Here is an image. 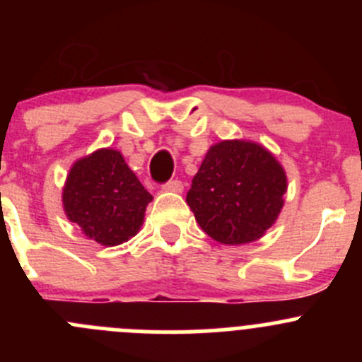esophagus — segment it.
Returning a JSON list of instances; mask_svg holds the SVG:
<instances>
[{
  "instance_id": "esophagus-1",
  "label": "esophagus",
  "mask_w": 362,
  "mask_h": 362,
  "mask_svg": "<svg viewBox=\"0 0 362 362\" xmlns=\"http://www.w3.org/2000/svg\"><path fill=\"white\" fill-rule=\"evenodd\" d=\"M163 191H166V192H182L184 191V184H182L180 180H177V178H175V180H168L166 184H163Z\"/></svg>"
}]
</instances>
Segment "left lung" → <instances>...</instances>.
I'll return each mask as SVG.
<instances>
[{
    "label": "left lung",
    "instance_id": "obj_1",
    "mask_svg": "<svg viewBox=\"0 0 362 362\" xmlns=\"http://www.w3.org/2000/svg\"><path fill=\"white\" fill-rule=\"evenodd\" d=\"M286 171L264 147L231 140L210 147L187 192L208 236L224 245L255 242L284 206Z\"/></svg>",
    "mask_w": 362,
    "mask_h": 362
}]
</instances>
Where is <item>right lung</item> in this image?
I'll return each instance as SVG.
<instances>
[{"mask_svg":"<svg viewBox=\"0 0 362 362\" xmlns=\"http://www.w3.org/2000/svg\"><path fill=\"white\" fill-rule=\"evenodd\" d=\"M152 196L129 170L122 154L101 148L76 160L63 191L68 218L86 236L113 247L134 236Z\"/></svg>","mask_w":362,"mask_h":362,"instance_id":"add662e5","label":"right lung"}]
</instances>
